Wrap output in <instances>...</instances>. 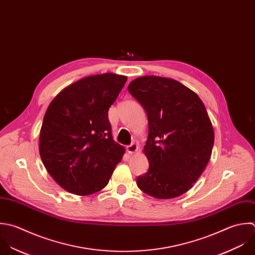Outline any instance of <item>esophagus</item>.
<instances>
[{"label": "esophagus", "instance_id": "34e87169", "mask_svg": "<svg viewBox=\"0 0 255 255\" xmlns=\"http://www.w3.org/2000/svg\"><path fill=\"white\" fill-rule=\"evenodd\" d=\"M126 150H127V152L129 154H133V153H135L138 150V145L135 144V143H132V144H130V145H128L126 147Z\"/></svg>", "mask_w": 255, "mask_h": 255}]
</instances>
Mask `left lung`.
Instances as JSON below:
<instances>
[{"instance_id": "obj_1", "label": "left lung", "mask_w": 255, "mask_h": 255, "mask_svg": "<svg viewBox=\"0 0 255 255\" xmlns=\"http://www.w3.org/2000/svg\"><path fill=\"white\" fill-rule=\"evenodd\" d=\"M130 94L144 107L149 134L144 154L147 173L137 186L156 199L188 192L210 161L215 134L200 97L177 80L148 75L134 79Z\"/></svg>"}]
</instances>
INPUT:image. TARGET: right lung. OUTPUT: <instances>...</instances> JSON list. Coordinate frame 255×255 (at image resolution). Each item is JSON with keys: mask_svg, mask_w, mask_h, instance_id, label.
I'll list each match as a JSON object with an SVG mask.
<instances>
[{"mask_svg": "<svg viewBox=\"0 0 255 255\" xmlns=\"http://www.w3.org/2000/svg\"><path fill=\"white\" fill-rule=\"evenodd\" d=\"M127 77L114 73L82 78L50 102L39 133V155L53 180L78 196L99 192L121 162L124 147L114 142L108 110Z\"/></svg>", "mask_w": 255, "mask_h": 255, "instance_id": "1", "label": "right lung"}]
</instances>
